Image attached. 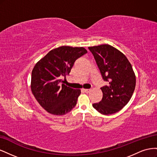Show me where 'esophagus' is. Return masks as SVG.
Returning a JSON list of instances; mask_svg holds the SVG:
<instances>
[{
  "label": "esophagus",
  "mask_w": 157,
  "mask_h": 157,
  "mask_svg": "<svg viewBox=\"0 0 157 157\" xmlns=\"http://www.w3.org/2000/svg\"><path fill=\"white\" fill-rule=\"evenodd\" d=\"M82 90H83L84 92H86V93H88V92H90V89H84L83 88Z\"/></svg>",
  "instance_id": "esophagus-1"
}]
</instances>
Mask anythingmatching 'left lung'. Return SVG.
<instances>
[{"label": "left lung", "instance_id": "obj_1", "mask_svg": "<svg viewBox=\"0 0 157 157\" xmlns=\"http://www.w3.org/2000/svg\"><path fill=\"white\" fill-rule=\"evenodd\" d=\"M100 71L102 78L109 82L101 88V101L94 103V109L103 115L115 113L129 102L136 88V75L126 56L109 44L90 46Z\"/></svg>", "mask_w": 157, "mask_h": 157}]
</instances>
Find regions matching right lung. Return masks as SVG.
I'll list each match as a JSON object with an SVG mask.
<instances>
[{
	"label": "right lung",
	"instance_id": "obj_1",
	"mask_svg": "<svg viewBox=\"0 0 157 157\" xmlns=\"http://www.w3.org/2000/svg\"><path fill=\"white\" fill-rule=\"evenodd\" d=\"M87 53L83 47L62 46L50 50L35 64L31 89L42 108L54 115H63L77 105L80 90L60 82L69 75L76 59Z\"/></svg>",
	"mask_w": 157,
	"mask_h": 157
}]
</instances>
